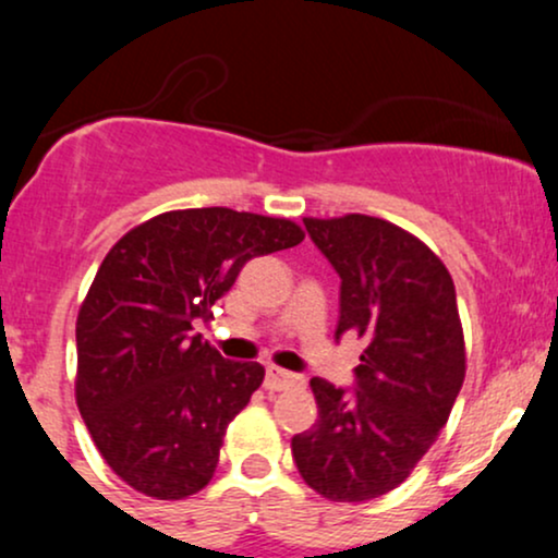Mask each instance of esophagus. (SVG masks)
<instances>
[{
  "label": "esophagus",
  "mask_w": 558,
  "mask_h": 558,
  "mask_svg": "<svg viewBox=\"0 0 558 558\" xmlns=\"http://www.w3.org/2000/svg\"><path fill=\"white\" fill-rule=\"evenodd\" d=\"M301 380L299 375L288 373V369H280V367H267V377H265V388L267 390H283V388H291V386H299Z\"/></svg>",
  "instance_id": "34e87169"
}]
</instances>
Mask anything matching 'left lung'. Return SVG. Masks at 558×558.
Wrapping results in <instances>:
<instances>
[{
    "label": "left lung",
    "mask_w": 558,
    "mask_h": 558,
    "mask_svg": "<svg viewBox=\"0 0 558 558\" xmlns=\"http://www.w3.org/2000/svg\"><path fill=\"white\" fill-rule=\"evenodd\" d=\"M304 226L341 278L336 338L354 332L367 345L354 393L312 377L317 422L291 451L312 490L362 504L399 488L446 427L466 373L457 291L444 262L393 222L343 215Z\"/></svg>",
    "instance_id": "left-lung-1"
}]
</instances>
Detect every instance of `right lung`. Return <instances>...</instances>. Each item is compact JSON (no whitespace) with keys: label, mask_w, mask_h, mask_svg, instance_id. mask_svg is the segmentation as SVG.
Wrapping results in <instances>:
<instances>
[{"label":"right lung","mask_w":558,"mask_h":558,"mask_svg":"<svg viewBox=\"0 0 558 558\" xmlns=\"http://www.w3.org/2000/svg\"><path fill=\"white\" fill-rule=\"evenodd\" d=\"M301 241L286 217L202 207L151 217L110 248L75 323V401L133 490L181 501L213 480L230 420L265 367L222 360L194 323L213 317L248 259Z\"/></svg>","instance_id":"obj_1"}]
</instances>
